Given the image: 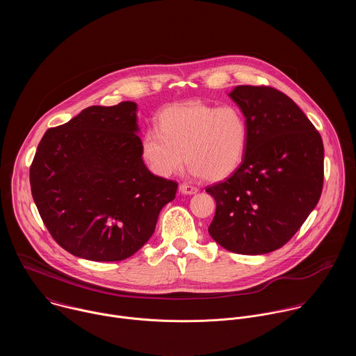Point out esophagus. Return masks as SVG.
<instances>
[{"instance_id": "esophagus-1", "label": "esophagus", "mask_w": 356, "mask_h": 356, "mask_svg": "<svg viewBox=\"0 0 356 356\" xmlns=\"http://www.w3.org/2000/svg\"><path fill=\"white\" fill-rule=\"evenodd\" d=\"M179 190L183 193V194H194L198 191V188L195 186H191V184H187V183H181L179 186Z\"/></svg>"}]
</instances>
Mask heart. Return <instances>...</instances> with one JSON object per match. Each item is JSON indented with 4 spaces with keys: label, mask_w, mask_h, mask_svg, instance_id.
<instances>
[{
    "label": "heart",
    "mask_w": 356,
    "mask_h": 356,
    "mask_svg": "<svg viewBox=\"0 0 356 356\" xmlns=\"http://www.w3.org/2000/svg\"><path fill=\"white\" fill-rule=\"evenodd\" d=\"M248 140L249 125L239 107L187 101L161 113L158 129L145 132L140 152L161 177L179 173L187 161L195 175L220 181L241 168Z\"/></svg>",
    "instance_id": "b5f03b06"
}]
</instances>
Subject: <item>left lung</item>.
Here are the masks:
<instances>
[{"mask_svg": "<svg viewBox=\"0 0 356 356\" xmlns=\"http://www.w3.org/2000/svg\"><path fill=\"white\" fill-rule=\"evenodd\" d=\"M229 95L246 117L249 140L241 168L206 187L217 202L209 232L229 252L262 255L287 243L317 206L324 145L284 92L236 86Z\"/></svg>", "mask_w": 356, "mask_h": 356, "instance_id": "1", "label": "left lung"}]
</instances>
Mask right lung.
Masks as SVG:
<instances>
[{
	"instance_id": "right-lung-1",
	"label": "right lung",
	"mask_w": 356,
	"mask_h": 356,
	"mask_svg": "<svg viewBox=\"0 0 356 356\" xmlns=\"http://www.w3.org/2000/svg\"><path fill=\"white\" fill-rule=\"evenodd\" d=\"M136 104L92 106L38 145L31 191L43 224L72 255L124 261L155 231L177 183L150 173L136 134Z\"/></svg>"
}]
</instances>
